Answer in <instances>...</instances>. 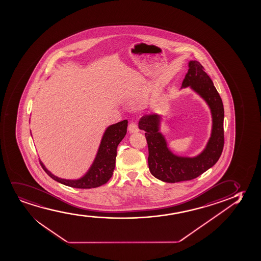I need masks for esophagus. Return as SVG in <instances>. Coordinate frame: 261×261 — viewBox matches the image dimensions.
Listing matches in <instances>:
<instances>
[{"instance_id": "1", "label": "esophagus", "mask_w": 261, "mask_h": 261, "mask_svg": "<svg viewBox=\"0 0 261 261\" xmlns=\"http://www.w3.org/2000/svg\"><path fill=\"white\" fill-rule=\"evenodd\" d=\"M128 129H129V133H135V132H139V126L136 122H130L129 127H128Z\"/></svg>"}]
</instances>
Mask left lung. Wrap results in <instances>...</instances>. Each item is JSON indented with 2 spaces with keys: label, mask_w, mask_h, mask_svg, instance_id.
Wrapping results in <instances>:
<instances>
[{
  "label": "left lung",
  "mask_w": 261,
  "mask_h": 261,
  "mask_svg": "<svg viewBox=\"0 0 261 261\" xmlns=\"http://www.w3.org/2000/svg\"><path fill=\"white\" fill-rule=\"evenodd\" d=\"M188 86L205 100L211 110V137L198 155L184 157L169 150L165 137L160 132L162 117L158 114L145 115L139 122V129L145 132L148 145L149 170L154 177L166 182L189 181L198 177L215 165L223 150V104L210 76L198 61L189 62L188 72L181 83V88Z\"/></svg>",
  "instance_id": "8db88e82"
}]
</instances>
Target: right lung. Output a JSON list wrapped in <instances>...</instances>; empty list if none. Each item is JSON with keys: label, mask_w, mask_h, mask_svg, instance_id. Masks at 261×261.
<instances>
[{"label": "right lung", "mask_w": 261, "mask_h": 261, "mask_svg": "<svg viewBox=\"0 0 261 261\" xmlns=\"http://www.w3.org/2000/svg\"><path fill=\"white\" fill-rule=\"evenodd\" d=\"M127 126L128 121L123 120L122 122L109 126L106 129L93 164L88 171L80 179L69 180L60 178L47 170L43 163L40 161V165L51 178L69 187L91 189L105 185L112 176L116 167V149L119 143L125 137Z\"/></svg>", "instance_id": "right-lung-1"}]
</instances>
